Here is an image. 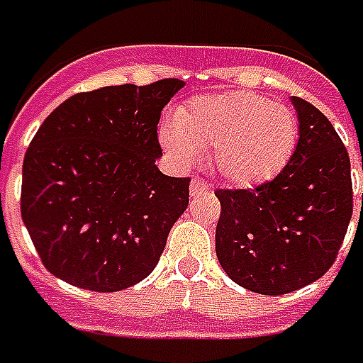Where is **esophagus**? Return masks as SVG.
Listing matches in <instances>:
<instances>
[{
    "instance_id": "obj_1",
    "label": "esophagus",
    "mask_w": 363,
    "mask_h": 363,
    "mask_svg": "<svg viewBox=\"0 0 363 363\" xmlns=\"http://www.w3.org/2000/svg\"><path fill=\"white\" fill-rule=\"evenodd\" d=\"M208 189V184L204 181H199V179H194V181L191 182V194H201V192H204Z\"/></svg>"
}]
</instances>
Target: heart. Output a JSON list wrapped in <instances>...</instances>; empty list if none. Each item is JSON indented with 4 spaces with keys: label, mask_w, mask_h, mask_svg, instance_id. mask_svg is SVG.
I'll return each instance as SVG.
<instances>
[{
    "label": "heart",
    "mask_w": 363,
    "mask_h": 363,
    "mask_svg": "<svg viewBox=\"0 0 363 363\" xmlns=\"http://www.w3.org/2000/svg\"><path fill=\"white\" fill-rule=\"evenodd\" d=\"M164 150L182 164H194L213 150L216 174L236 189L272 181L290 162L298 145L294 111L252 91L202 95L177 111L174 125L161 129Z\"/></svg>",
    "instance_id": "1"
}]
</instances>
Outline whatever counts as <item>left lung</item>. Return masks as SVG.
<instances>
[{
  "label": "left lung",
  "instance_id": "1",
  "mask_svg": "<svg viewBox=\"0 0 363 363\" xmlns=\"http://www.w3.org/2000/svg\"><path fill=\"white\" fill-rule=\"evenodd\" d=\"M292 105L300 137L284 171L256 189L214 192L218 262L236 284L266 296L326 274L354 211L350 157L336 129L312 103L292 97Z\"/></svg>",
  "mask_w": 363,
  "mask_h": 363
}]
</instances>
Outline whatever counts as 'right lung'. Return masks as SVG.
Segmentation results:
<instances>
[{
  "label": "right lung",
  "instance_id": "right-lung-1",
  "mask_svg": "<svg viewBox=\"0 0 363 363\" xmlns=\"http://www.w3.org/2000/svg\"><path fill=\"white\" fill-rule=\"evenodd\" d=\"M181 79L77 93L23 159L21 218L41 262L67 284L117 292L155 270L191 179L167 177L157 125Z\"/></svg>",
  "mask_w": 363,
  "mask_h": 363
}]
</instances>
